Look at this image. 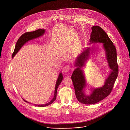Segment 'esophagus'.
<instances>
[{"label":"esophagus","instance_id":"34e87169","mask_svg":"<svg viewBox=\"0 0 130 130\" xmlns=\"http://www.w3.org/2000/svg\"><path fill=\"white\" fill-rule=\"evenodd\" d=\"M71 70V67H70V66L69 65H66L65 67H64V68L63 69V72L65 73H68Z\"/></svg>","mask_w":130,"mask_h":130}]
</instances>
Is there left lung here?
Returning a JSON list of instances; mask_svg holds the SVG:
<instances>
[{
    "label": "left lung",
    "instance_id": "8db88e82",
    "mask_svg": "<svg viewBox=\"0 0 130 130\" xmlns=\"http://www.w3.org/2000/svg\"><path fill=\"white\" fill-rule=\"evenodd\" d=\"M92 30L90 44L94 43H102L106 59L111 71L103 86L92 89L91 93L90 95H87L84 92V89L87 85L86 81L82 68L85 66L86 62L89 58L90 47L85 48L77 56L74 63V66L76 68L74 71L71 78L77 99L81 103L88 105L96 103L110 94L118 73L117 51L111 40L107 33L99 26H93Z\"/></svg>",
    "mask_w": 130,
    "mask_h": 130
}]
</instances>
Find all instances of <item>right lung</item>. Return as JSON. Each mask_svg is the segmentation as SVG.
Instances as JSON below:
<instances>
[{
    "instance_id": "right-lung-1",
    "label": "right lung",
    "mask_w": 130,
    "mask_h": 130,
    "mask_svg": "<svg viewBox=\"0 0 130 130\" xmlns=\"http://www.w3.org/2000/svg\"><path fill=\"white\" fill-rule=\"evenodd\" d=\"M45 32V30L44 29H38L36 31H31V32H27L25 34H23L19 38L17 43H16L15 49H14V52L12 54V58H13L14 56L18 53L19 50L21 49V48L24 45L25 43L27 42L28 41H29L31 40H32L35 38H38V37H40L43 36ZM62 79H63V75H62V73H59L58 77L57 78V79L56 82L54 98H53V99H52V100H51L50 102H48L47 104H42V105L35 104V105L37 106L38 107H45V106H47L48 105L51 104L56 100V98L57 90V88L59 86V85H60V83L61 82ZM23 100H24V101H25V102L29 103L28 101H26L24 99H23Z\"/></svg>"
}]
</instances>
